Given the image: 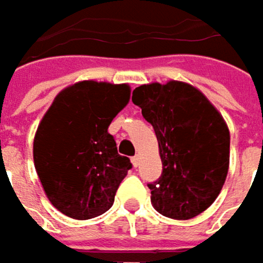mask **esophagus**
Wrapping results in <instances>:
<instances>
[{
	"label": "esophagus",
	"mask_w": 263,
	"mask_h": 263,
	"mask_svg": "<svg viewBox=\"0 0 263 263\" xmlns=\"http://www.w3.org/2000/svg\"><path fill=\"white\" fill-rule=\"evenodd\" d=\"M131 161H132V166L134 167H137L138 164H140V155H134L131 158Z\"/></svg>",
	"instance_id": "1"
}]
</instances>
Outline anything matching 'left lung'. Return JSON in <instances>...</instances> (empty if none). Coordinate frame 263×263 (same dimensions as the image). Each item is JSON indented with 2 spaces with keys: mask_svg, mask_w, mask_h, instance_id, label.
I'll list each match as a JSON object with an SVG mask.
<instances>
[{
  "mask_svg": "<svg viewBox=\"0 0 263 263\" xmlns=\"http://www.w3.org/2000/svg\"><path fill=\"white\" fill-rule=\"evenodd\" d=\"M132 102L152 125L163 163L151 202L163 216L192 219L209 209L226 183L230 131L210 100L190 83L140 85Z\"/></svg>",
  "mask_w": 263,
  "mask_h": 263,
  "instance_id": "obj_1",
  "label": "left lung"
}]
</instances>
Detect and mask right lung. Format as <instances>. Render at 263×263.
I'll return each instance as SVG.
<instances>
[{
	"mask_svg": "<svg viewBox=\"0 0 263 263\" xmlns=\"http://www.w3.org/2000/svg\"><path fill=\"white\" fill-rule=\"evenodd\" d=\"M126 83L83 80L62 89L42 117L33 160L48 201L73 219L96 218L114 204L132 167L108 132L128 105Z\"/></svg>",
	"mask_w": 263,
	"mask_h": 263,
	"instance_id": "obj_1",
	"label": "right lung"
}]
</instances>
